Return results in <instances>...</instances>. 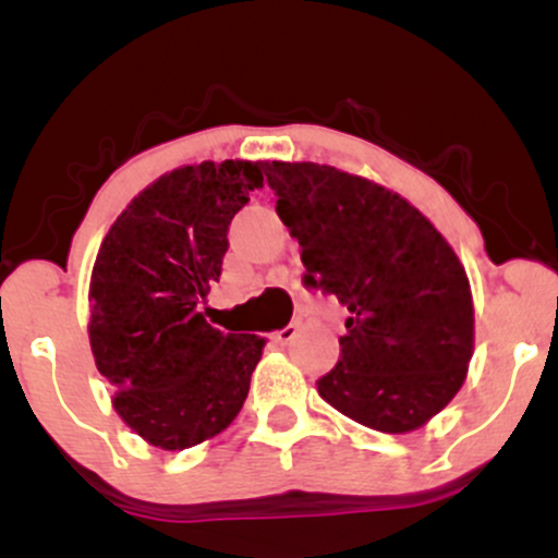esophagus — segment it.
<instances>
[{
  "instance_id": "esophagus-1",
  "label": "esophagus",
  "mask_w": 558,
  "mask_h": 558,
  "mask_svg": "<svg viewBox=\"0 0 558 558\" xmlns=\"http://www.w3.org/2000/svg\"><path fill=\"white\" fill-rule=\"evenodd\" d=\"M296 332H299V325L296 323H291V325H286L283 330H278L275 332V343H280V345H286V343H291L293 338H296Z\"/></svg>"
}]
</instances>
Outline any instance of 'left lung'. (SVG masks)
<instances>
[{
  "instance_id": "left-lung-1",
  "label": "left lung",
  "mask_w": 558,
  "mask_h": 558,
  "mask_svg": "<svg viewBox=\"0 0 558 558\" xmlns=\"http://www.w3.org/2000/svg\"><path fill=\"white\" fill-rule=\"evenodd\" d=\"M278 213L301 246L304 283L349 310L341 360L317 380L330 407L380 433L425 425L472 360L470 280L407 198L315 162H265Z\"/></svg>"
}]
</instances>
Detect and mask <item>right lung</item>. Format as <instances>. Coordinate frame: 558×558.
Returning a JSON list of instances; mask_svg holds the SVG:
<instances>
[{"label": "right lung", "instance_id": "add662e5", "mask_svg": "<svg viewBox=\"0 0 558 558\" xmlns=\"http://www.w3.org/2000/svg\"><path fill=\"white\" fill-rule=\"evenodd\" d=\"M262 162L178 168L128 204L92 272L88 338L114 409L151 446L181 451L226 430L246 401L265 338L204 319L228 228L262 189Z\"/></svg>", "mask_w": 558, "mask_h": 558}]
</instances>
